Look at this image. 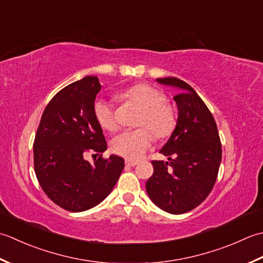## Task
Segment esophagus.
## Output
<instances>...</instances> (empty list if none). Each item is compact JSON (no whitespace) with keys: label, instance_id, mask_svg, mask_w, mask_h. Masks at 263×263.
Returning a JSON list of instances; mask_svg holds the SVG:
<instances>
[{"label":"esophagus","instance_id":"esophagus-1","mask_svg":"<svg viewBox=\"0 0 263 263\" xmlns=\"http://www.w3.org/2000/svg\"><path fill=\"white\" fill-rule=\"evenodd\" d=\"M125 163L127 165H130V167H135V165L137 164V161H132V160H126Z\"/></svg>","mask_w":263,"mask_h":263}]
</instances>
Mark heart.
Here are the masks:
<instances>
[{
	"label": "heart",
	"instance_id": "obj_1",
	"mask_svg": "<svg viewBox=\"0 0 263 263\" xmlns=\"http://www.w3.org/2000/svg\"><path fill=\"white\" fill-rule=\"evenodd\" d=\"M119 100L125 104H135L141 108L136 117V126L142 128L125 130L112 138L111 149L114 153L128 160H137L151 145L153 133L157 139H164L174 133L177 112L174 105L165 101L167 96L162 90L147 84H138L121 92ZM93 112L103 129H117L118 117L114 104L99 99L94 102Z\"/></svg>",
	"mask_w": 263,
	"mask_h": 263
}]
</instances>
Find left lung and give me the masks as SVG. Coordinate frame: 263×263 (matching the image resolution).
I'll return each mask as SVG.
<instances>
[{
  "label": "left lung",
  "mask_w": 263,
  "mask_h": 263,
  "mask_svg": "<svg viewBox=\"0 0 263 263\" xmlns=\"http://www.w3.org/2000/svg\"><path fill=\"white\" fill-rule=\"evenodd\" d=\"M157 82L179 89L174 96L178 120L160 151L169 162L153 160L146 192L163 211L181 214L199 206L212 191L221 162V142L212 114L193 87L175 77Z\"/></svg>",
  "instance_id": "1"
}]
</instances>
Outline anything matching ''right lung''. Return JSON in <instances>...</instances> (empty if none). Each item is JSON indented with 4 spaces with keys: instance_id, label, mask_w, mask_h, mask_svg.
Masks as SVG:
<instances>
[{
    "instance_id": "obj_1",
    "label": "right lung",
    "mask_w": 263,
    "mask_h": 263,
    "mask_svg": "<svg viewBox=\"0 0 263 263\" xmlns=\"http://www.w3.org/2000/svg\"><path fill=\"white\" fill-rule=\"evenodd\" d=\"M100 90L95 76L69 84L46 105L36 132L37 180L51 201L70 212L88 210L103 201L125 167L120 157H102L106 142L93 112ZM87 153L99 155L94 164L84 159Z\"/></svg>"
}]
</instances>
